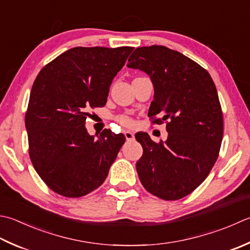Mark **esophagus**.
I'll return each instance as SVG.
<instances>
[{
	"mask_svg": "<svg viewBox=\"0 0 250 250\" xmlns=\"http://www.w3.org/2000/svg\"><path fill=\"white\" fill-rule=\"evenodd\" d=\"M125 136L126 141L134 140V133H133V132H131V131H125Z\"/></svg>",
	"mask_w": 250,
	"mask_h": 250,
	"instance_id": "obj_1",
	"label": "esophagus"
}]
</instances>
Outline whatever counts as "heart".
I'll return each mask as SVG.
<instances>
[{
  "instance_id": "b5f03b06",
  "label": "heart",
  "mask_w": 250,
  "mask_h": 250,
  "mask_svg": "<svg viewBox=\"0 0 250 250\" xmlns=\"http://www.w3.org/2000/svg\"><path fill=\"white\" fill-rule=\"evenodd\" d=\"M118 121L120 122V124L125 125H133V121H132V119L129 118V117H125V116L119 117Z\"/></svg>"
}]
</instances>
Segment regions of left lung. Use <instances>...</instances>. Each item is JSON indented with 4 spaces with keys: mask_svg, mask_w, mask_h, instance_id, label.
<instances>
[{
    "mask_svg": "<svg viewBox=\"0 0 250 250\" xmlns=\"http://www.w3.org/2000/svg\"><path fill=\"white\" fill-rule=\"evenodd\" d=\"M126 66L147 73L154 86L148 117L167 121L168 138L155 143L141 132L143 147L136 171L155 196L177 200L208 177L223 138V117L216 85L207 70L180 52L163 45L138 47Z\"/></svg>",
    "mask_w": 250,
    "mask_h": 250,
    "instance_id": "8db88e82",
    "label": "left lung"
}]
</instances>
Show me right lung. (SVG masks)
<instances>
[{"instance_id": "obj_1", "label": "right lung", "mask_w": 250, "mask_h": 250, "mask_svg": "<svg viewBox=\"0 0 250 250\" xmlns=\"http://www.w3.org/2000/svg\"><path fill=\"white\" fill-rule=\"evenodd\" d=\"M134 47H72L39 72L26 114L29 155L54 192L81 197L103 184L125 135L85 128L94 107L104 106L112 79Z\"/></svg>"}]
</instances>
